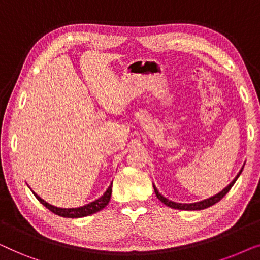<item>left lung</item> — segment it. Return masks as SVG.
Returning a JSON list of instances; mask_svg holds the SVG:
<instances>
[{
  "label": "left lung",
  "instance_id": "8db88e82",
  "mask_svg": "<svg viewBox=\"0 0 260 260\" xmlns=\"http://www.w3.org/2000/svg\"><path fill=\"white\" fill-rule=\"evenodd\" d=\"M244 166H245V165H244ZM244 166H243V168L240 169V172L237 174V176L234 177V180L232 181V182H231V183L229 184V186H227L226 188H223V189H222L221 191H220V193L215 194L214 197H211V198H208V199H205V200H202V201L191 202V204H181V202H174V201H172V200H169V199H167L166 197H163V195H162L161 193H159L158 189H157V188H156V186L154 184L155 194H156V197L158 198L159 201L163 202V204H165L166 206H168V207H170V208L182 209V211H200V209L208 208V207H211V206L215 205L216 202H219L223 197H225V195H226L227 193H229L231 188L233 187V184L236 183V181L238 180V177L240 176V174H241V172H243V169H244Z\"/></svg>",
  "mask_w": 260,
  "mask_h": 260
}]
</instances>
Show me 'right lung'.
<instances>
[{
  "instance_id": "1",
  "label": "right lung",
  "mask_w": 260,
  "mask_h": 260,
  "mask_svg": "<svg viewBox=\"0 0 260 260\" xmlns=\"http://www.w3.org/2000/svg\"><path fill=\"white\" fill-rule=\"evenodd\" d=\"M111 193H112V183L110 184L108 189H106L105 193L103 194L101 198H98L97 200L90 202V204L81 206V207H77V208H60V207H55V206L48 204V202H46L44 199H41L37 193H35V191H33L35 198H37L46 208H48L49 211L53 212L56 215L63 216V218H72V219L83 218V216H87V215L94 214V213L99 212L101 209L104 208L105 206L109 204L110 198H111Z\"/></svg>"
}]
</instances>
